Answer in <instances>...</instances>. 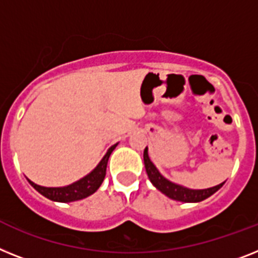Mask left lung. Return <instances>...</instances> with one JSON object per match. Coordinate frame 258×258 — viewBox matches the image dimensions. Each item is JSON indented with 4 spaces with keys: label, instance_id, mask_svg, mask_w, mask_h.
Segmentation results:
<instances>
[{
    "label": "left lung",
    "instance_id": "obj_1",
    "mask_svg": "<svg viewBox=\"0 0 258 258\" xmlns=\"http://www.w3.org/2000/svg\"><path fill=\"white\" fill-rule=\"evenodd\" d=\"M144 166H146L147 174H148L149 181L152 182V185L155 186L156 189L160 190L162 194H165L168 198L174 199V201H178V202H185V203H197L202 202L206 198L211 197L214 192H216L218 190L224 185V182L219 183V185L213 186V187H209V189H189V187H185L182 185H178V183H174L169 179H166L165 177L162 176L161 173L159 172V169L156 168L155 164L151 161L148 156V147H146L144 149Z\"/></svg>",
    "mask_w": 258,
    "mask_h": 258
}]
</instances>
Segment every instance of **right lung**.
<instances>
[{"instance_id":"add662e5","label":"right lung","mask_w":258,"mask_h":258,"mask_svg":"<svg viewBox=\"0 0 258 258\" xmlns=\"http://www.w3.org/2000/svg\"><path fill=\"white\" fill-rule=\"evenodd\" d=\"M118 146V143L114 144V146L110 147L107 149L106 155L103 156L102 160L98 162V165L92 170V172L86 174L85 177L80 178L79 181L71 183L68 186H62V187H45V186H40L34 183L32 181L29 182L30 185L34 187L38 192H40L43 197L51 199L53 202H75V201H80V199H84L86 197L92 196L93 192H96L98 190V187L102 185L103 178L106 176V166H107V161H109V157L111 155V152L115 149V147Z\"/></svg>"}]
</instances>
